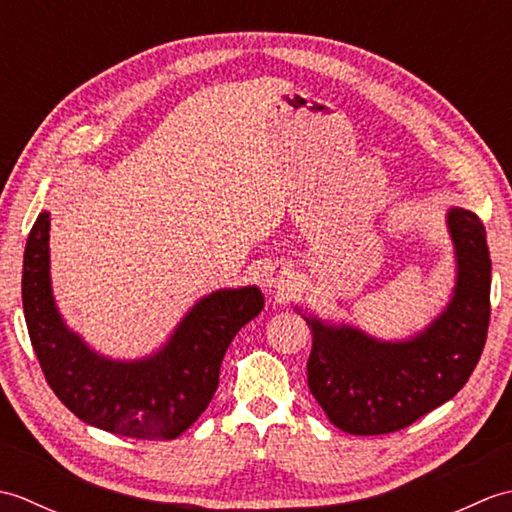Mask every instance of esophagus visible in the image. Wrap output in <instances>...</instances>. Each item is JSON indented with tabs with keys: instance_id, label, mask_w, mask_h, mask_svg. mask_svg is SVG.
I'll return each mask as SVG.
<instances>
[{
	"instance_id": "1",
	"label": "esophagus",
	"mask_w": 512,
	"mask_h": 512,
	"mask_svg": "<svg viewBox=\"0 0 512 512\" xmlns=\"http://www.w3.org/2000/svg\"><path fill=\"white\" fill-rule=\"evenodd\" d=\"M292 279H295V273H292L290 264H277L266 273V284L275 290H288Z\"/></svg>"
}]
</instances>
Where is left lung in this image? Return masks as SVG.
I'll return each instance as SVG.
<instances>
[{
  "instance_id": "1",
  "label": "left lung",
  "mask_w": 512,
  "mask_h": 512,
  "mask_svg": "<svg viewBox=\"0 0 512 512\" xmlns=\"http://www.w3.org/2000/svg\"><path fill=\"white\" fill-rule=\"evenodd\" d=\"M458 257L453 299L422 334L380 343L347 325L303 317L312 332L308 387L328 418L352 436L400 431L451 400L480 361L491 321V253L480 217L449 211Z\"/></svg>"
}]
</instances>
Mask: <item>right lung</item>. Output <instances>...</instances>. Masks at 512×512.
<instances>
[{
	"mask_svg": "<svg viewBox=\"0 0 512 512\" xmlns=\"http://www.w3.org/2000/svg\"><path fill=\"white\" fill-rule=\"evenodd\" d=\"M50 215L39 213L24 253L21 299L41 372L76 418L116 436L173 440L200 418L220 383L228 345L264 308L255 286L217 290L182 319L158 354L116 363L65 328L50 288Z\"/></svg>",
	"mask_w": 512,
	"mask_h": 512,
	"instance_id": "add662e5",
	"label": "right lung"
}]
</instances>
